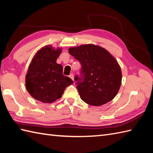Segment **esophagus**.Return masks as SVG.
Listing matches in <instances>:
<instances>
[{
  "label": "esophagus",
  "mask_w": 153,
  "mask_h": 153,
  "mask_svg": "<svg viewBox=\"0 0 153 153\" xmlns=\"http://www.w3.org/2000/svg\"><path fill=\"white\" fill-rule=\"evenodd\" d=\"M69 76H70V78L74 81V74H70V75Z\"/></svg>",
  "instance_id": "esophagus-1"
}]
</instances>
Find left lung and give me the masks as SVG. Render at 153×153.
Returning <instances> with one entry per match:
<instances>
[{
	"label": "left lung",
	"instance_id": "8db88e82",
	"mask_svg": "<svg viewBox=\"0 0 153 153\" xmlns=\"http://www.w3.org/2000/svg\"><path fill=\"white\" fill-rule=\"evenodd\" d=\"M69 53L82 65L79 75L74 80L84 102L100 106L114 98L121 85L122 71L108 51L89 44L70 48Z\"/></svg>",
	"mask_w": 153,
	"mask_h": 153
}]
</instances>
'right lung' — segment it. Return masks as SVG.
Wrapping results in <instances>:
<instances>
[{
  "label": "right lung",
  "instance_id": "add662e5",
  "mask_svg": "<svg viewBox=\"0 0 153 153\" xmlns=\"http://www.w3.org/2000/svg\"><path fill=\"white\" fill-rule=\"evenodd\" d=\"M60 48H42L35 55L25 76V86L29 93L39 101L51 103L60 99L65 89L73 81L64 76L63 68L56 63Z\"/></svg>",
  "mask_w": 153,
  "mask_h": 153
}]
</instances>
